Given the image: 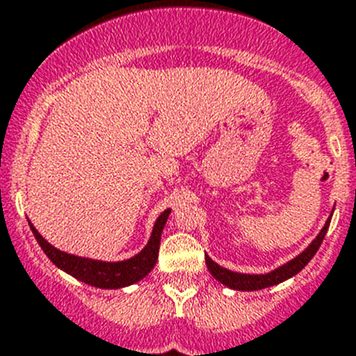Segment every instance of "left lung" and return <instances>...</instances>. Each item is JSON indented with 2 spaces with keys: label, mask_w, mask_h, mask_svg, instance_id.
Returning <instances> with one entry per match:
<instances>
[{
  "label": "left lung",
  "mask_w": 356,
  "mask_h": 356,
  "mask_svg": "<svg viewBox=\"0 0 356 356\" xmlns=\"http://www.w3.org/2000/svg\"><path fill=\"white\" fill-rule=\"evenodd\" d=\"M332 214H334V211H332ZM332 214L328 216V219L325 221L323 228H321L320 234L316 235V238H314V241L311 242V244H309L300 254L291 258V260L286 261V264L279 265L277 268L267 272V274H242V272L228 270V268L221 267V265L216 264L214 260H211V257H207V254H205V265H207L209 272L214 275L216 281H219V283L225 284V286L232 288V290L257 291V290H264V288L275 286V284L283 283V281H286V279L297 275L298 272L309 264V261L313 260V257L316 254L318 249H320L321 242H323L325 235H327Z\"/></svg>",
  "instance_id": "1"
}]
</instances>
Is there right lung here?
<instances>
[{
  "label": "right lung",
  "mask_w": 356,
  "mask_h": 356,
  "mask_svg": "<svg viewBox=\"0 0 356 356\" xmlns=\"http://www.w3.org/2000/svg\"><path fill=\"white\" fill-rule=\"evenodd\" d=\"M170 212L172 209H167V211H163L158 216L154 227H152L151 237H149L147 244H145V248L142 249L140 253L121 261L92 260V258L65 253L61 249L54 248L51 242L45 241L29 219L28 223L36 242L43 249V253L47 254V258L56 267L61 268L63 272L70 274L72 277L82 281V283L89 284V286L102 288V290H119V288H126L129 284L138 283L140 279H144L154 268L156 261H158L161 232L165 225H167Z\"/></svg>",
  "instance_id": "add662e5"
}]
</instances>
